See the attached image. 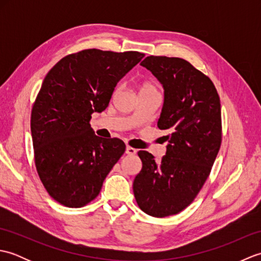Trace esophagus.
<instances>
[{"label": "esophagus", "mask_w": 261, "mask_h": 261, "mask_svg": "<svg viewBox=\"0 0 261 261\" xmlns=\"http://www.w3.org/2000/svg\"><path fill=\"white\" fill-rule=\"evenodd\" d=\"M137 152V150L135 148H132V147H130V146H126L125 147V153L126 154H135Z\"/></svg>", "instance_id": "34e87169"}]
</instances>
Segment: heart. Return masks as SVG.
Masks as SVG:
<instances>
[{
  "label": "heart",
  "mask_w": 261,
  "mask_h": 261,
  "mask_svg": "<svg viewBox=\"0 0 261 261\" xmlns=\"http://www.w3.org/2000/svg\"><path fill=\"white\" fill-rule=\"evenodd\" d=\"M143 90H154V88H153L151 85H148V84H146V85H143V86L141 87V90H140V91H143Z\"/></svg>",
  "instance_id": "1"
}]
</instances>
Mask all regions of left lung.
Wrapping results in <instances>:
<instances>
[{"label":"left lung","instance_id":"8db88e82","mask_svg":"<svg viewBox=\"0 0 261 261\" xmlns=\"http://www.w3.org/2000/svg\"><path fill=\"white\" fill-rule=\"evenodd\" d=\"M140 65L163 85L157 125L169 135L159 163L148 151L138 152L142 169L134 193L143 212L165 218L187 207L207 179L222 137L220 97L212 81L185 59L149 56Z\"/></svg>","mask_w":261,"mask_h":261}]
</instances>
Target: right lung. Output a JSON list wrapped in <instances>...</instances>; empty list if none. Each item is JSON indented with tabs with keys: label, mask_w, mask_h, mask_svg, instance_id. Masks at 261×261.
<instances>
[{
	"label": "right lung",
	"mask_w": 261,
	"mask_h": 261,
	"mask_svg": "<svg viewBox=\"0 0 261 261\" xmlns=\"http://www.w3.org/2000/svg\"><path fill=\"white\" fill-rule=\"evenodd\" d=\"M143 57L87 49L60 59L43 80L31 112L35 162L49 195L65 206L93 201L123 154L124 142L97 137L90 120Z\"/></svg>",
	"instance_id": "add662e5"
}]
</instances>
